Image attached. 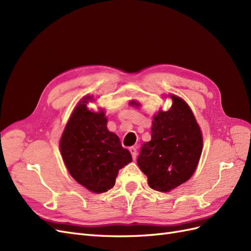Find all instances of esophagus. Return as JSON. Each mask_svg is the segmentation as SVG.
Wrapping results in <instances>:
<instances>
[{"mask_svg": "<svg viewBox=\"0 0 251 251\" xmlns=\"http://www.w3.org/2000/svg\"><path fill=\"white\" fill-rule=\"evenodd\" d=\"M128 151H131L132 157H133V159L135 160V159H136V155H137V150H136V148H134V147H131L130 149H128Z\"/></svg>", "mask_w": 251, "mask_h": 251, "instance_id": "esophagus-1", "label": "esophagus"}]
</instances>
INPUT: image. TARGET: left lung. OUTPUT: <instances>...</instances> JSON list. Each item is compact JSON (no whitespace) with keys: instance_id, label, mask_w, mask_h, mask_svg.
Wrapping results in <instances>:
<instances>
[{"instance_id":"obj_1","label":"left lung","mask_w":251,"mask_h":251,"mask_svg":"<svg viewBox=\"0 0 251 251\" xmlns=\"http://www.w3.org/2000/svg\"><path fill=\"white\" fill-rule=\"evenodd\" d=\"M169 111H159L151 126V139L142 144L137 163L151 188L168 193L193 176L202 153L203 138L188 104L171 95ZM131 104H137L132 101Z\"/></svg>"}]
</instances>
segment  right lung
Masks as SVG:
<instances>
[{
    "label": "right lung",
    "mask_w": 251,
    "mask_h": 251,
    "mask_svg": "<svg viewBox=\"0 0 251 251\" xmlns=\"http://www.w3.org/2000/svg\"><path fill=\"white\" fill-rule=\"evenodd\" d=\"M85 97L68 120L59 149L71 176L93 193L111 189L120 169L132 161L131 153L121 147L116 134L107 128L103 111L91 112Z\"/></svg>",
    "instance_id": "obj_1"
}]
</instances>
